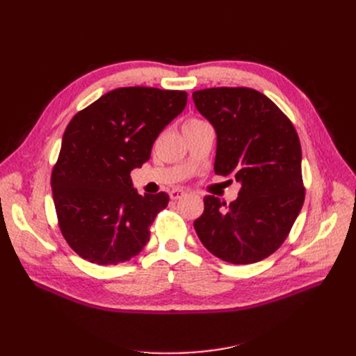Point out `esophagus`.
I'll return each mask as SVG.
<instances>
[{
	"label": "esophagus",
	"mask_w": 356,
	"mask_h": 356,
	"mask_svg": "<svg viewBox=\"0 0 356 356\" xmlns=\"http://www.w3.org/2000/svg\"><path fill=\"white\" fill-rule=\"evenodd\" d=\"M170 199H174V200H178V199H181V197H184L186 196V191L184 190H181V188H174L172 190L170 193Z\"/></svg>",
	"instance_id": "obj_1"
}]
</instances>
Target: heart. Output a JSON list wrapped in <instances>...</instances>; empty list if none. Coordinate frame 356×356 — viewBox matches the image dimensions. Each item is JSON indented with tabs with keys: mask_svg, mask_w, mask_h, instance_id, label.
Returning a JSON list of instances; mask_svg holds the SVG:
<instances>
[{
	"mask_svg": "<svg viewBox=\"0 0 356 356\" xmlns=\"http://www.w3.org/2000/svg\"><path fill=\"white\" fill-rule=\"evenodd\" d=\"M200 120H197V118H191V120H188L186 124H191V123H199Z\"/></svg>",
	"mask_w": 356,
	"mask_h": 356,
	"instance_id": "obj_1",
	"label": "heart"
}]
</instances>
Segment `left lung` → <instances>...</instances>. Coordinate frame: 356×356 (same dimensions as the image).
<instances>
[{
	"instance_id": "1",
	"label": "left lung",
	"mask_w": 356,
	"mask_h": 356,
	"mask_svg": "<svg viewBox=\"0 0 356 356\" xmlns=\"http://www.w3.org/2000/svg\"><path fill=\"white\" fill-rule=\"evenodd\" d=\"M193 101L217 134L215 174L241 184L230 204L204 196L195 230L224 261H260L284 243L303 207L298 135L275 102L250 88L203 89Z\"/></svg>"
}]
</instances>
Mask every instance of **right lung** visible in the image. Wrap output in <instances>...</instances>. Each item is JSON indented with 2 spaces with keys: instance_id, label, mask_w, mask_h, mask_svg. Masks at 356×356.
I'll list each match as a JSON object with an SVG mask.
<instances>
[{
  "instance_id": "obj_1",
  "label": "right lung",
  "mask_w": 356,
  "mask_h": 356,
  "mask_svg": "<svg viewBox=\"0 0 356 356\" xmlns=\"http://www.w3.org/2000/svg\"><path fill=\"white\" fill-rule=\"evenodd\" d=\"M186 105L182 90L136 86L105 93L72 117L51 190L63 238L84 260L118 264L144 250L169 196L138 195L131 170L149 159L159 134Z\"/></svg>"
}]
</instances>
